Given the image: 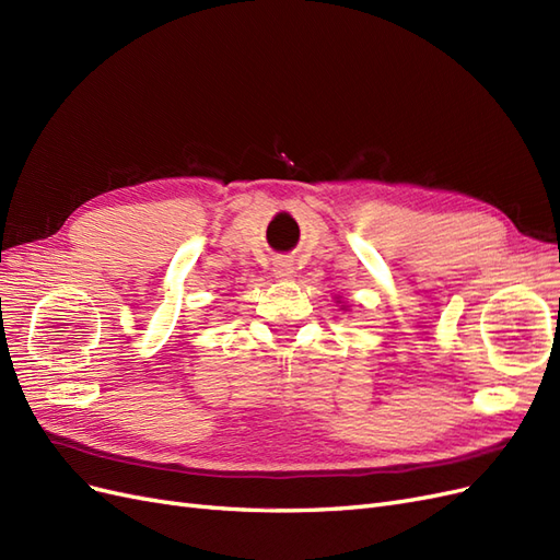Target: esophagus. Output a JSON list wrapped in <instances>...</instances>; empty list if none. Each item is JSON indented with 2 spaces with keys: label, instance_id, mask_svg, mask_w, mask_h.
Returning a JSON list of instances; mask_svg holds the SVG:
<instances>
[{
  "label": "esophagus",
  "instance_id": "1",
  "mask_svg": "<svg viewBox=\"0 0 560 560\" xmlns=\"http://www.w3.org/2000/svg\"><path fill=\"white\" fill-rule=\"evenodd\" d=\"M293 260H289V258H279L277 262H275V277L277 279H281V281H289L291 277H293Z\"/></svg>",
  "mask_w": 560,
  "mask_h": 560
}]
</instances>
